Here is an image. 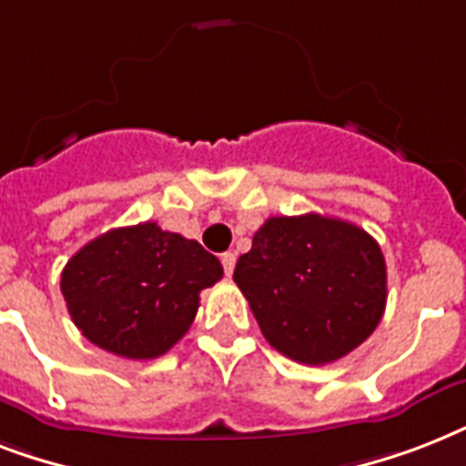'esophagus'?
Wrapping results in <instances>:
<instances>
[{
    "mask_svg": "<svg viewBox=\"0 0 466 466\" xmlns=\"http://www.w3.org/2000/svg\"><path fill=\"white\" fill-rule=\"evenodd\" d=\"M219 261H222V268H225L227 276H232L234 270V263H237V256L232 254V251H227V254L219 256Z\"/></svg>",
    "mask_w": 466,
    "mask_h": 466,
    "instance_id": "34e87169",
    "label": "esophagus"
}]
</instances>
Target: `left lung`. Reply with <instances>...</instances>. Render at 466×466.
<instances>
[{
  "instance_id": "1",
  "label": "left lung",
  "mask_w": 466,
  "mask_h": 466,
  "mask_svg": "<svg viewBox=\"0 0 466 466\" xmlns=\"http://www.w3.org/2000/svg\"><path fill=\"white\" fill-rule=\"evenodd\" d=\"M234 283L270 346L305 365L355 350L387 305L380 244L353 222L317 212L266 219Z\"/></svg>"
}]
</instances>
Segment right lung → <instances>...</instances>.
Segmentation results:
<instances>
[{"label": "right lung", "instance_id": "obj_1", "mask_svg": "<svg viewBox=\"0 0 466 466\" xmlns=\"http://www.w3.org/2000/svg\"><path fill=\"white\" fill-rule=\"evenodd\" d=\"M222 263L196 239L157 222L118 227L82 247L62 270V295L76 329L108 353L152 360L188 331L200 290Z\"/></svg>", "mask_w": 466, "mask_h": 466}]
</instances>
